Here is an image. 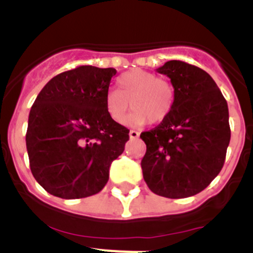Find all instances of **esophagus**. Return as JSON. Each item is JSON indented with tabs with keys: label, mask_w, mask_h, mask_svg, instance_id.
<instances>
[{
	"label": "esophagus",
	"mask_w": 253,
	"mask_h": 253,
	"mask_svg": "<svg viewBox=\"0 0 253 253\" xmlns=\"http://www.w3.org/2000/svg\"><path fill=\"white\" fill-rule=\"evenodd\" d=\"M129 137H130V139H137V138L139 137V131L130 130L129 131Z\"/></svg>",
	"instance_id": "34e87169"
}]
</instances>
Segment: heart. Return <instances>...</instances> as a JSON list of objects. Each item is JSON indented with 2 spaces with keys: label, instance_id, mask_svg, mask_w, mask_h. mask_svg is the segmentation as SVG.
<instances>
[{
  "label": "heart",
  "instance_id": "heart-1",
  "mask_svg": "<svg viewBox=\"0 0 253 253\" xmlns=\"http://www.w3.org/2000/svg\"><path fill=\"white\" fill-rule=\"evenodd\" d=\"M175 92L171 84L157 75L142 69H133L118 78V90L111 88L105 95V110L113 122L131 126H143L149 122L156 124L165 120L173 107Z\"/></svg>",
  "mask_w": 253,
  "mask_h": 253
}]
</instances>
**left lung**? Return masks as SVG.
I'll return each instance as SVG.
<instances>
[{"label": "left lung", "instance_id": "8db88e82", "mask_svg": "<svg viewBox=\"0 0 253 253\" xmlns=\"http://www.w3.org/2000/svg\"><path fill=\"white\" fill-rule=\"evenodd\" d=\"M157 72L171 80L169 115L143 131L142 171L151 191L169 199L196 195L218 176L231 140L228 105L214 80L199 67L169 60Z\"/></svg>", "mask_w": 253, "mask_h": 253}]
</instances>
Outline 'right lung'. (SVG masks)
Wrapping results in <instances>:
<instances>
[{
    "label": "right lung",
    "instance_id": "add662e5",
    "mask_svg": "<svg viewBox=\"0 0 253 253\" xmlns=\"http://www.w3.org/2000/svg\"><path fill=\"white\" fill-rule=\"evenodd\" d=\"M115 68L81 66L55 76L29 114L30 169L51 195H95L109 180L114 160L124 152L129 130L109 118L105 95Z\"/></svg>",
    "mask_w": 253,
    "mask_h": 253
}]
</instances>
